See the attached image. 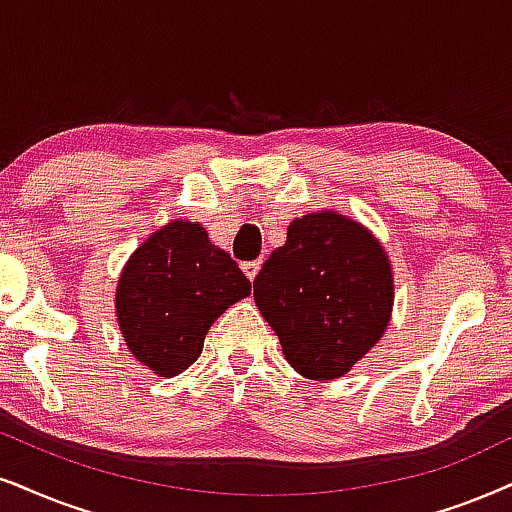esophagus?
<instances>
[{
	"instance_id": "esophagus-1",
	"label": "esophagus",
	"mask_w": 512,
	"mask_h": 512,
	"mask_svg": "<svg viewBox=\"0 0 512 512\" xmlns=\"http://www.w3.org/2000/svg\"><path fill=\"white\" fill-rule=\"evenodd\" d=\"M260 267H262V260H255V262H245L243 264V274L250 278V281H255V276H257V271H260Z\"/></svg>"
}]
</instances>
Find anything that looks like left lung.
I'll return each instance as SVG.
<instances>
[{
  "label": "left lung",
  "mask_w": 512,
  "mask_h": 512,
  "mask_svg": "<svg viewBox=\"0 0 512 512\" xmlns=\"http://www.w3.org/2000/svg\"><path fill=\"white\" fill-rule=\"evenodd\" d=\"M255 302L283 354L309 380L345 375L392 316V269L383 245L354 219L312 212L288 226L252 281Z\"/></svg>",
  "instance_id": "left-lung-1"
}]
</instances>
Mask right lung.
I'll return each instance as SVG.
<instances>
[{"instance_id": "right-lung-1", "label": "right lung", "mask_w": 512, "mask_h": 512, "mask_svg": "<svg viewBox=\"0 0 512 512\" xmlns=\"http://www.w3.org/2000/svg\"><path fill=\"white\" fill-rule=\"evenodd\" d=\"M248 295L250 281L203 226L177 219L132 252L115 309L129 352L172 378L200 357L212 323Z\"/></svg>"}]
</instances>
